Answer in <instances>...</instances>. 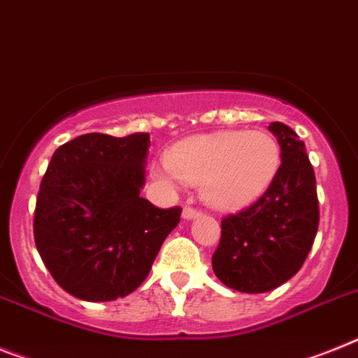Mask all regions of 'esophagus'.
I'll return each instance as SVG.
<instances>
[{"label": "esophagus", "instance_id": "obj_1", "mask_svg": "<svg viewBox=\"0 0 358 358\" xmlns=\"http://www.w3.org/2000/svg\"><path fill=\"white\" fill-rule=\"evenodd\" d=\"M195 217H199V212L194 208H185L182 210V219L185 221H192V219H195Z\"/></svg>", "mask_w": 358, "mask_h": 358}]
</instances>
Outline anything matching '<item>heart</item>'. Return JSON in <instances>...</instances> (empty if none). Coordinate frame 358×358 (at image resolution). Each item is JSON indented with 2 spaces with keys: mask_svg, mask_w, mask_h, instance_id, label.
<instances>
[{
  "mask_svg": "<svg viewBox=\"0 0 358 358\" xmlns=\"http://www.w3.org/2000/svg\"><path fill=\"white\" fill-rule=\"evenodd\" d=\"M164 163L179 181L199 185L201 199L210 208L237 212L270 188L279 172L280 148L261 130H230L179 143L168 152Z\"/></svg>",
  "mask_w": 358,
  "mask_h": 358,
  "instance_id": "b5f03b06",
  "label": "heart"
}]
</instances>
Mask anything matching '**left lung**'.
Masks as SVG:
<instances>
[{
	"mask_svg": "<svg viewBox=\"0 0 358 358\" xmlns=\"http://www.w3.org/2000/svg\"><path fill=\"white\" fill-rule=\"evenodd\" d=\"M280 146V166L264 195L221 222L213 273L243 293L279 288L301 270L319 228L315 173L306 146L288 124L268 127Z\"/></svg>",
	"mask_w": 358,
	"mask_h": 358,
	"instance_id": "8db88e82",
	"label": "left lung"
}]
</instances>
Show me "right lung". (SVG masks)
Masks as SVG:
<instances>
[{"instance_id":"1","label":"right lung","mask_w":358,"mask_h":358,"mask_svg":"<svg viewBox=\"0 0 358 358\" xmlns=\"http://www.w3.org/2000/svg\"><path fill=\"white\" fill-rule=\"evenodd\" d=\"M150 134H87L54 152L39 186L34 239L66 293L88 302L141 286L181 208L141 197Z\"/></svg>"}]
</instances>
